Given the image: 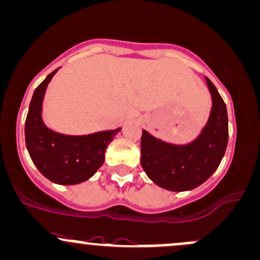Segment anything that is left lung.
Instances as JSON below:
<instances>
[{"label":"left lung","instance_id":"left-lung-1","mask_svg":"<svg viewBox=\"0 0 260 260\" xmlns=\"http://www.w3.org/2000/svg\"><path fill=\"white\" fill-rule=\"evenodd\" d=\"M207 80L212 96L209 122L196 141L174 145L156 139L147 131L142 133L141 164L160 187L170 191L192 190L216 172L228 143V116L223 99Z\"/></svg>","mask_w":260,"mask_h":260}]
</instances>
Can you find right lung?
Instances as JSON below:
<instances>
[{"label": "right lung", "instance_id": "1", "mask_svg": "<svg viewBox=\"0 0 260 260\" xmlns=\"http://www.w3.org/2000/svg\"><path fill=\"white\" fill-rule=\"evenodd\" d=\"M58 69L36 88L25 118V145L38 170L50 181L74 185L90 179L105 161V152L119 128L88 136H64L45 127L42 102L45 88Z\"/></svg>", "mask_w": 260, "mask_h": 260}]
</instances>
